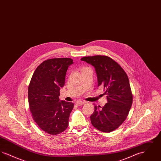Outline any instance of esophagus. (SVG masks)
Returning <instances> with one entry per match:
<instances>
[{
	"label": "esophagus",
	"mask_w": 161,
	"mask_h": 161,
	"mask_svg": "<svg viewBox=\"0 0 161 161\" xmlns=\"http://www.w3.org/2000/svg\"><path fill=\"white\" fill-rule=\"evenodd\" d=\"M84 103H85V102L84 101H77L76 103H75V104H76V105L77 106H82V105H83Z\"/></svg>",
	"instance_id": "obj_1"
}]
</instances>
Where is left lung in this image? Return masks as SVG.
<instances>
[{
    "label": "left lung",
    "mask_w": 161,
    "mask_h": 161,
    "mask_svg": "<svg viewBox=\"0 0 161 161\" xmlns=\"http://www.w3.org/2000/svg\"><path fill=\"white\" fill-rule=\"evenodd\" d=\"M81 60L95 68L98 87L104 86L107 95V103L103 107L95 106L91 116L92 124L101 131H112L125 120L132 105L129 78L119 64L107 56L84 57Z\"/></svg>",
    "instance_id": "obj_1"
}]
</instances>
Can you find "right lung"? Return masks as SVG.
Returning a JSON list of instances; mask_svg holds the SVG:
<instances>
[{
	"instance_id": "obj_1",
	"label": "right lung",
	"mask_w": 161,
	"mask_h": 161,
	"mask_svg": "<svg viewBox=\"0 0 161 161\" xmlns=\"http://www.w3.org/2000/svg\"><path fill=\"white\" fill-rule=\"evenodd\" d=\"M74 63L69 58L49 59L42 63L31 78L28 101L32 118L38 127L55 135L66 130L74 103L60 101V88L65 83L66 72Z\"/></svg>"
}]
</instances>
